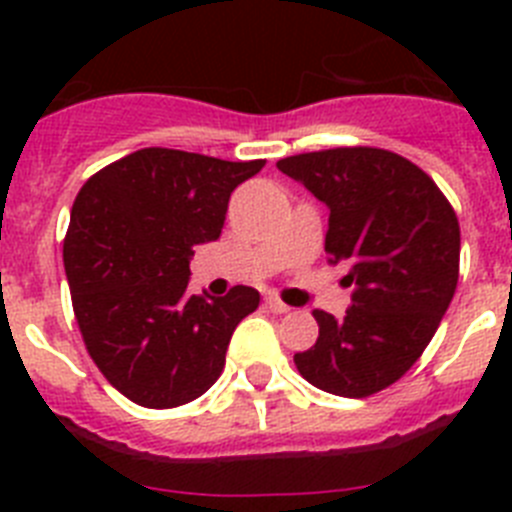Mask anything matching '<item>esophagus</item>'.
Returning <instances> with one entry per match:
<instances>
[{
	"label": "esophagus",
	"mask_w": 512,
	"mask_h": 512,
	"mask_svg": "<svg viewBox=\"0 0 512 512\" xmlns=\"http://www.w3.org/2000/svg\"><path fill=\"white\" fill-rule=\"evenodd\" d=\"M266 307H269L271 312H277V315H284V312L292 310V307H289L287 302H282V300H279V297H274V295L266 297Z\"/></svg>",
	"instance_id": "1"
}]
</instances>
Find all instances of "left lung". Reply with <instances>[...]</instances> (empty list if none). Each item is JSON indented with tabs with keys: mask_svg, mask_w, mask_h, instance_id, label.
Here are the masks:
<instances>
[{
	"mask_svg": "<svg viewBox=\"0 0 512 512\" xmlns=\"http://www.w3.org/2000/svg\"><path fill=\"white\" fill-rule=\"evenodd\" d=\"M330 210L325 251L346 264L351 307L315 310L320 336L295 354L318 390L369 397L420 359L459 279V220L423 169L384 148H330L277 161Z\"/></svg>",
	"mask_w": 512,
	"mask_h": 512,
	"instance_id": "8db88e82",
	"label": "left lung"
}]
</instances>
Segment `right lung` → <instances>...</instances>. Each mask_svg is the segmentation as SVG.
<instances>
[{"mask_svg":"<svg viewBox=\"0 0 512 512\" xmlns=\"http://www.w3.org/2000/svg\"><path fill=\"white\" fill-rule=\"evenodd\" d=\"M266 161L140 148L76 194L63 241L89 356L143 408H176L217 382L230 336L259 307L253 287L189 295L194 246L220 238L233 189Z\"/></svg>","mask_w":512,"mask_h":512,"instance_id":"right-lung-1","label":"right lung"}]
</instances>
